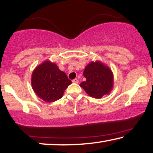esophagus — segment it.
<instances>
[{"instance_id": "1", "label": "esophagus", "mask_w": 153, "mask_h": 153, "mask_svg": "<svg viewBox=\"0 0 153 153\" xmlns=\"http://www.w3.org/2000/svg\"><path fill=\"white\" fill-rule=\"evenodd\" d=\"M72 83H79V80L77 79H74L72 80Z\"/></svg>"}]
</instances>
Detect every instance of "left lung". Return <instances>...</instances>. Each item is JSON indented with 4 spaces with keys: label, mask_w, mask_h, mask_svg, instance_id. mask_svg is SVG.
<instances>
[{
    "label": "left lung",
    "mask_w": 153,
    "mask_h": 153,
    "mask_svg": "<svg viewBox=\"0 0 153 153\" xmlns=\"http://www.w3.org/2000/svg\"><path fill=\"white\" fill-rule=\"evenodd\" d=\"M86 81L80 84L91 97L101 98L111 91L114 77L111 70L100 62H92L83 71Z\"/></svg>",
    "instance_id": "8db88e82"
}]
</instances>
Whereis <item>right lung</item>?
Listing matches in <instances>:
<instances>
[{"mask_svg": "<svg viewBox=\"0 0 153 153\" xmlns=\"http://www.w3.org/2000/svg\"><path fill=\"white\" fill-rule=\"evenodd\" d=\"M35 93L45 102H54L62 97L72 81L55 63L45 61L37 67L31 80Z\"/></svg>", "mask_w": 153, "mask_h": 153, "instance_id": "right-lung-1", "label": "right lung"}]
</instances>
